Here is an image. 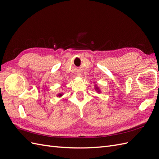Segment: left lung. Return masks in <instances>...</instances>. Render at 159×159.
<instances>
[{
    "label": "left lung",
    "mask_w": 159,
    "mask_h": 159,
    "mask_svg": "<svg viewBox=\"0 0 159 159\" xmlns=\"http://www.w3.org/2000/svg\"><path fill=\"white\" fill-rule=\"evenodd\" d=\"M96 89H98V88H96Z\"/></svg>",
    "instance_id": "left-lung-1"
}]
</instances>
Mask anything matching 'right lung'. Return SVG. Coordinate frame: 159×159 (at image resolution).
Listing matches in <instances>:
<instances>
[{"mask_svg":"<svg viewBox=\"0 0 159 159\" xmlns=\"http://www.w3.org/2000/svg\"><path fill=\"white\" fill-rule=\"evenodd\" d=\"M61 95H62V94H59L58 95H59V96H61Z\"/></svg>","mask_w":159,"mask_h":159,"instance_id":"1","label":"right lung"}]
</instances>
